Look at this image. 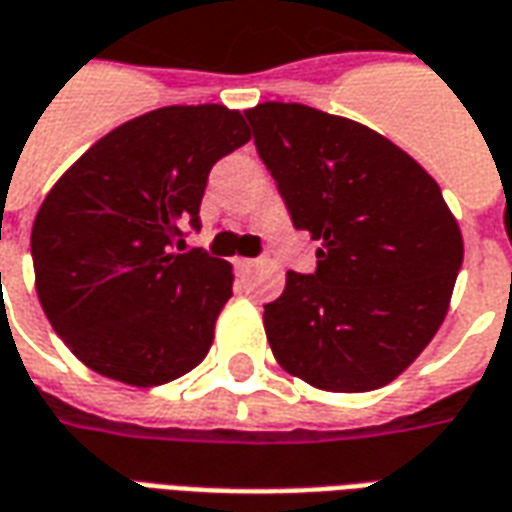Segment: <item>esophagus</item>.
I'll return each instance as SVG.
<instances>
[{
    "instance_id": "esophagus-1",
    "label": "esophagus",
    "mask_w": 512,
    "mask_h": 512,
    "mask_svg": "<svg viewBox=\"0 0 512 512\" xmlns=\"http://www.w3.org/2000/svg\"><path fill=\"white\" fill-rule=\"evenodd\" d=\"M232 263H235V271H241V274L255 266V260H252V257H235Z\"/></svg>"
}]
</instances>
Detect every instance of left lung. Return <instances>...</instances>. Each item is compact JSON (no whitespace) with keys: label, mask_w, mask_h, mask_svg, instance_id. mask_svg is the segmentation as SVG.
I'll return each instance as SVG.
<instances>
[{"label":"left lung","mask_w":512,"mask_h":512,"mask_svg":"<svg viewBox=\"0 0 512 512\" xmlns=\"http://www.w3.org/2000/svg\"><path fill=\"white\" fill-rule=\"evenodd\" d=\"M313 274H285L263 310L271 352L313 388L360 393L396 380L441 327L463 235L438 182L380 132L296 102L244 113Z\"/></svg>","instance_id":"8db88e82"}]
</instances>
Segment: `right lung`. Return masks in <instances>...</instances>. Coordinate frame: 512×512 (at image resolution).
Returning <instances> with one entry per match:
<instances>
[{
	"mask_svg": "<svg viewBox=\"0 0 512 512\" xmlns=\"http://www.w3.org/2000/svg\"><path fill=\"white\" fill-rule=\"evenodd\" d=\"M249 138L230 107H160L107 132L46 194L30 241L35 291L91 371L152 388L205 360L232 266L185 252L182 238L199 230L216 160Z\"/></svg>",
	"mask_w": 512,
	"mask_h": 512,
	"instance_id": "add662e5",
	"label": "right lung"
}]
</instances>
